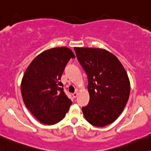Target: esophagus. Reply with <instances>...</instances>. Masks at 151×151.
<instances>
[{
    "instance_id": "34e87169",
    "label": "esophagus",
    "mask_w": 151,
    "mask_h": 151,
    "mask_svg": "<svg viewBox=\"0 0 151 151\" xmlns=\"http://www.w3.org/2000/svg\"><path fill=\"white\" fill-rule=\"evenodd\" d=\"M78 92H75L74 93H73V97L74 98H76L78 96Z\"/></svg>"
}]
</instances>
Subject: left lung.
<instances>
[{
	"mask_svg": "<svg viewBox=\"0 0 151 151\" xmlns=\"http://www.w3.org/2000/svg\"><path fill=\"white\" fill-rule=\"evenodd\" d=\"M88 76L90 101L82 108L91 125L103 127L121 114L130 96L128 74L116 55L101 48H74Z\"/></svg>",
	"mask_w": 151,
	"mask_h": 151,
	"instance_id": "8db88e82",
	"label": "left lung"
}]
</instances>
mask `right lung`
I'll list each match as a JSON object with an SVG mask.
<instances>
[{
  "mask_svg": "<svg viewBox=\"0 0 151 151\" xmlns=\"http://www.w3.org/2000/svg\"><path fill=\"white\" fill-rule=\"evenodd\" d=\"M70 58L75 55L68 48H50L37 55L23 75L21 86L23 102L41 123H58L72 104L60 81Z\"/></svg>",
  "mask_w": 151,
  "mask_h": 151,
  "instance_id": "1",
  "label": "right lung"
}]
</instances>
